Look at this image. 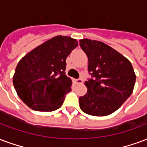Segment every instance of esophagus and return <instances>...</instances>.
<instances>
[{
    "label": "esophagus",
    "instance_id": "obj_1",
    "mask_svg": "<svg viewBox=\"0 0 147 147\" xmlns=\"http://www.w3.org/2000/svg\"><path fill=\"white\" fill-rule=\"evenodd\" d=\"M75 82L76 83V84H82L83 81H82V79H77L75 80Z\"/></svg>",
    "mask_w": 147,
    "mask_h": 147
}]
</instances>
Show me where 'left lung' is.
I'll return each mask as SVG.
<instances>
[{"instance_id":"8db88e82","label":"left lung","mask_w":147,"mask_h":147,"mask_svg":"<svg viewBox=\"0 0 147 147\" xmlns=\"http://www.w3.org/2000/svg\"><path fill=\"white\" fill-rule=\"evenodd\" d=\"M87 55L91 79L85 82L86 95L79 97L83 112L93 116L111 115L132 93L136 74L131 62L115 49L100 41L80 40Z\"/></svg>"}]
</instances>
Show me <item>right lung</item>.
<instances>
[{
  "label": "right lung",
  "mask_w": 147,
  "mask_h": 147,
  "mask_svg": "<svg viewBox=\"0 0 147 147\" xmlns=\"http://www.w3.org/2000/svg\"><path fill=\"white\" fill-rule=\"evenodd\" d=\"M77 46L76 40L57 36L20 60L13 84L28 107L38 111H53L62 106L72 83L65 75L66 58Z\"/></svg>",
  "instance_id": "1"
}]
</instances>
